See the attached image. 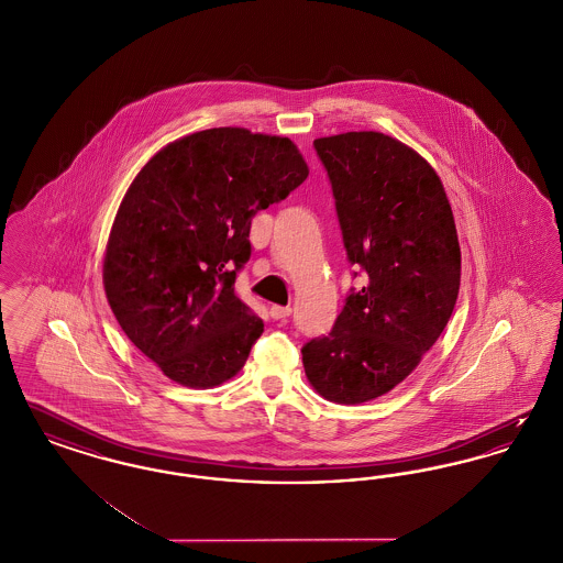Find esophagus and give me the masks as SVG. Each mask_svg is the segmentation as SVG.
Listing matches in <instances>:
<instances>
[{
    "mask_svg": "<svg viewBox=\"0 0 563 563\" xmlns=\"http://www.w3.org/2000/svg\"><path fill=\"white\" fill-rule=\"evenodd\" d=\"M291 314V308L289 306H269V317L276 319V321H283Z\"/></svg>",
    "mask_w": 563,
    "mask_h": 563,
    "instance_id": "esophagus-1",
    "label": "esophagus"
}]
</instances>
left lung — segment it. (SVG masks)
<instances>
[{
	"label": "left lung",
	"instance_id": "obj_1",
	"mask_svg": "<svg viewBox=\"0 0 563 563\" xmlns=\"http://www.w3.org/2000/svg\"><path fill=\"white\" fill-rule=\"evenodd\" d=\"M314 150L350 264L367 283L301 361L327 401L361 405L401 384L443 333L460 291V242L437 170L399 139L352 131L314 139Z\"/></svg>",
	"mask_w": 563,
	"mask_h": 563
}]
</instances>
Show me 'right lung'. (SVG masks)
<instances>
[{
  "label": "right lung",
  "instance_id": "obj_1",
  "mask_svg": "<svg viewBox=\"0 0 563 563\" xmlns=\"http://www.w3.org/2000/svg\"><path fill=\"white\" fill-rule=\"evenodd\" d=\"M287 136L221 126L156 152L109 232L103 287L126 338L168 379L214 388L241 372L264 321L234 291L257 211L308 177Z\"/></svg>",
  "mask_w": 563,
  "mask_h": 563
}]
</instances>
